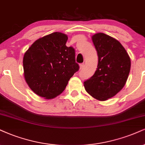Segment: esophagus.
<instances>
[{"mask_svg": "<svg viewBox=\"0 0 145 145\" xmlns=\"http://www.w3.org/2000/svg\"><path fill=\"white\" fill-rule=\"evenodd\" d=\"M84 66H85V64H84V63H82V64H80V69H83V67H84Z\"/></svg>", "mask_w": 145, "mask_h": 145, "instance_id": "1", "label": "esophagus"}]
</instances>
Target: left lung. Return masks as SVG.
I'll list each match as a JSON object with an SVG mask.
<instances>
[{
	"instance_id": "1",
	"label": "left lung",
	"mask_w": 145,
	"mask_h": 145,
	"mask_svg": "<svg viewBox=\"0 0 145 145\" xmlns=\"http://www.w3.org/2000/svg\"><path fill=\"white\" fill-rule=\"evenodd\" d=\"M98 64L94 74L84 81L92 97L105 101L114 97L125 85L130 70V59L118 41L103 33L93 35Z\"/></svg>"
}]
</instances>
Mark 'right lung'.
I'll list each match as a JSON object with an SVG mask.
<instances>
[{
    "label": "right lung",
    "mask_w": 145,
    "mask_h": 145,
    "mask_svg": "<svg viewBox=\"0 0 145 145\" xmlns=\"http://www.w3.org/2000/svg\"><path fill=\"white\" fill-rule=\"evenodd\" d=\"M67 40V35L54 32L35 41L25 53V78L30 89L40 97H56L79 70L75 50L66 46Z\"/></svg>",
    "instance_id": "right-lung-1"
}]
</instances>
